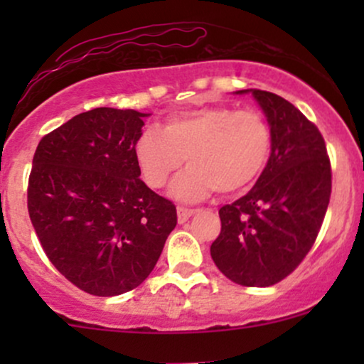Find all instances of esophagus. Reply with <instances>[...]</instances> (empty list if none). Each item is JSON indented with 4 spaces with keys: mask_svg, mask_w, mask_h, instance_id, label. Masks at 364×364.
<instances>
[{
    "mask_svg": "<svg viewBox=\"0 0 364 364\" xmlns=\"http://www.w3.org/2000/svg\"><path fill=\"white\" fill-rule=\"evenodd\" d=\"M196 210L195 208H185V207H178V223L185 224L191 215H195Z\"/></svg>",
    "mask_w": 364,
    "mask_h": 364,
    "instance_id": "34e87169",
    "label": "esophagus"
}]
</instances>
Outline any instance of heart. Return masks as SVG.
Returning a JSON list of instances; mask_svg holds the SVG:
<instances>
[{
    "instance_id": "heart-1",
    "label": "heart",
    "mask_w": 364,
    "mask_h": 364,
    "mask_svg": "<svg viewBox=\"0 0 364 364\" xmlns=\"http://www.w3.org/2000/svg\"><path fill=\"white\" fill-rule=\"evenodd\" d=\"M272 152V129L262 112L212 106L169 116L162 129L147 128L133 147L141 178L159 190L188 162L169 193L179 202H198L217 190L248 188Z\"/></svg>"
}]
</instances>
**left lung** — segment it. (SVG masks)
I'll use <instances>...</instances> for the list:
<instances>
[{
	"label": "left lung",
	"mask_w": 364,
	"mask_h": 364,
	"mask_svg": "<svg viewBox=\"0 0 364 364\" xmlns=\"http://www.w3.org/2000/svg\"><path fill=\"white\" fill-rule=\"evenodd\" d=\"M270 129L272 152L255 186L219 210L210 246L217 269L248 287L287 277L310 252L327 212L332 173L323 136L303 112L272 92L246 89Z\"/></svg>",
	"instance_id": "left-lung-1"
}]
</instances>
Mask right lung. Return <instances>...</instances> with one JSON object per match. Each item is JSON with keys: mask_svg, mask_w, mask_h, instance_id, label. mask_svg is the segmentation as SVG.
Wrapping results in <instances>:
<instances>
[{"mask_svg": "<svg viewBox=\"0 0 364 364\" xmlns=\"http://www.w3.org/2000/svg\"><path fill=\"white\" fill-rule=\"evenodd\" d=\"M147 112L95 107L37 145L28 215L60 272L94 296L140 286L178 217L173 202L140 179L133 147Z\"/></svg>", "mask_w": 364, "mask_h": 364, "instance_id": "1", "label": "right lung"}]
</instances>
